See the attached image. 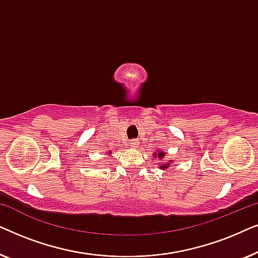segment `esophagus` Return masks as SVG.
Instances as JSON below:
<instances>
[{
    "mask_svg": "<svg viewBox=\"0 0 258 258\" xmlns=\"http://www.w3.org/2000/svg\"><path fill=\"white\" fill-rule=\"evenodd\" d=\"M130 146H132L133 148H139L140 142L137 140H132L130 141Z\"/></svg>",
    "mask_w": 258,
    "mask_h": 258,
    "instance_id": "obj_1",
    "label": "esophagus"
}]
</instances>
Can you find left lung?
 <instances>
[{
  "instance_id": "1",
  "label": "left lung",
  "mask_w": 258,
  "mask_h": 258,
  "mask_svg": "<svg viewBox=\"0 0 258 258\" xmlns=\"http://www.w3.org/2000/svg\"><path fill=\"white\" fill-rule=\"evenodd\" d=\"M162 156H165V154H164V153H160V154H158V157H162ZM168 165H169V163H167V162H165V163H163V164H162L160 168H162V169H164V168H167V167H168Z\"/></svg>"
}]
</instances>
